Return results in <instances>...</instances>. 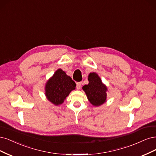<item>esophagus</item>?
<instances>
[{
	"mask_svg": "<svg viewBox=\"0 0 156 156\" xmlns=\"http://www.w3.org/2000/svg\"><path fill=\"white\" fill-rule=\"evenodd\" d=\"M82 86V82H77L76 83V89H80L81 88Z\"/></svg>",
	"mask_w": 156,
	"mask_h": 156,
	"instance_id": "obj_1",
	"label": "esophagus"
}]
</instances>
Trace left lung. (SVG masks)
Segmentation results:
<instances>
[{
    "instance_id": "8db88e82",
    "label": "left lung",
    "mask_w": 156,
    "mask_h": 156,
    "mask_svg": "<svg viewBox=\"0 0 156 156\" xmlns=\"http://www.w3.org/2000/svg\"><path fill=\"white\" fill-rule=\"evenodd\" d=\"M88 80L89 83L85 85L82 89L91 104L94 106H99L106 101L108 88L102 83L101 79L97 73H90Z\"/></svg>"
}]
</instances>
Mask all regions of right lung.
I'll return each mask as SVG.
<instances>
[{
    "label": "right lung",
    "mask_w": 156,
    "mask_h": 156,
    "mask_svg": "<svg viewBox=\"0 0 156 156\" xmlns=\"http://www.w3.org/2000/svg\"><path fill=\"white\" fill-rule=\"evenodd\" d=\"M76 83L61 69H58L45 85V95L56 105L62 104L69 93L75 89Z\"/></svg>",
    "instance_id": "add662e5"
}]
</instances>
